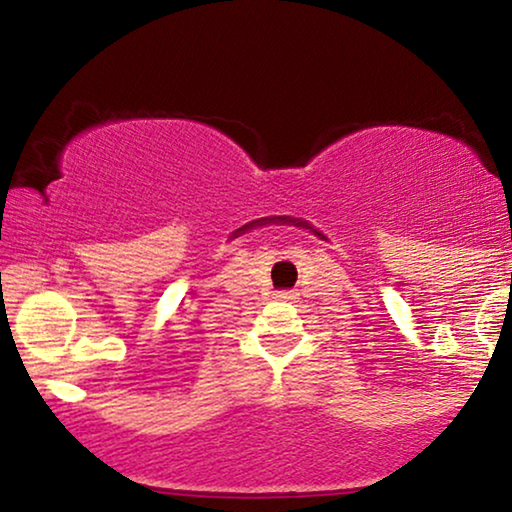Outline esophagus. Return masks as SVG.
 Listing matches in <instances>:
<instances>
[{
  "label": "esophagus",
  "instance_id": "34e87169",
  "mask_svg": "<svg viewBox=\"0 0 512 512\" xmlns=\"http://www.w3.org/2000/svg\"><path fill=\"white\" fill-rule=\"evenodd\" d=\"M277 298H284V300H293L296 298V293H291V291H279V296Z\"/></svg>",
  "mask_w": 512,
  "mask_h": 512
}]
</instances>
